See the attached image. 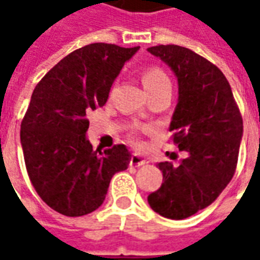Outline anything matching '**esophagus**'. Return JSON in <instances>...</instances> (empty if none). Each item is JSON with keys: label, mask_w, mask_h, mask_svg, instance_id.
<instances>
[{"label": "esophagus", "mask_w": 260, "mask_h": 260, "mask_svg": "<svg viewBox=\"0 0 260 260\" xmlns=\"http://www.w3.org/2000/svg\"><path fill=\"white\" fill-rule=\"evenodd\" d=\"M129 164L131 166H134V167H141V166H145V164H147V160L145 157L139 156V154H132Z\"/></svg>", "instance_id": "obj_1"}]
</instances>
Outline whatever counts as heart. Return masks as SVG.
Listing matches in <instances>:
<instances>
[{"label":"heart","instance_id":"1","mask_svg":"<svg viewBox=\"0 0 260 260\" xmlns=\"http://www.w3.org/2000/svg\"><path fill=\"white\" fill-rule=\"evenodd\" d=\"M142 83H143V87L146 89L150 96H153L157 91L163 90L166 87H171L169 76L157 67H150V68H146L143 71ZM142 117H146V114L143 113Z\"/></svg>","mask_w":260,"mask_h":260}]
</instances>
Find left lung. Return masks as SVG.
Returning a JSON list of instances; mask_svg holds the SVG:
<instances>
[{
    "mask_svg": "<svg viewBox=\"0 0 260 260\" xmlns=\"http://www.w3.org/2000/svg\"><path fill=\"white\" fill-rule=\"evenodd\" d=\"M147 51L177 78L178 102L169 129L178 149L188 153L178 164H157L163 184L147 202L160 216L182 220L209 206L229 185L238 161L242 118L229 80L216 65L174 44Z\"/></svg>",
    "mask_w": 260,
    "mask_h": 260,
    "instance_id": "8db88e82",
    "label": "left lung"
}]
</instances>
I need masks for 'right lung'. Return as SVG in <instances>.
I'll list each match as a JSON object with an SVG mask.
<instances>
[{
    "mask_svg": "<svg viewBox=\"0 0 260 260\" xmlns=\"http://www.w3.org/2000/svg\"><path fill=\"white\" fill-rule=\"evenodd\" d=\"M139 47L93 43L75 50L43 78L20 125L26 170L55 212L79 217L102 206L110 181L128 169L131 152L93 150L86 114L106 104L114 80Z\"/></svg>",
    "mask_w": 260,
    "mask_h": 260,
    "instance_id": "right-lung-1",
    "label": "right lung"
}]
</instances>
